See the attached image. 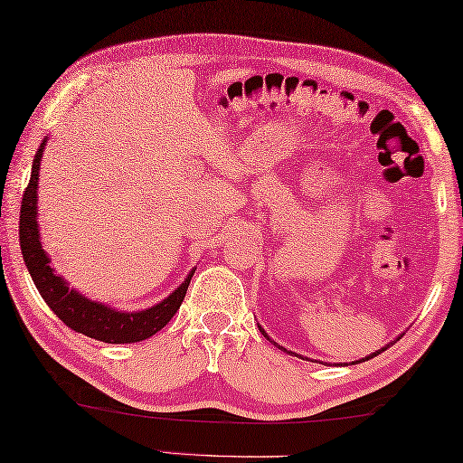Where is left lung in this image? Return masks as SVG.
<instances>
[{"mask_svg":"<svg viewBox=\"0 0 463 463\" xmlns=\"http://www.w3.org/2000/svg\"><path fill=\"white\" fill-rule=\"evenodd\" d=\"M259 329H260V333H262V335H265V337L269 339V335H267V333H265V329H262V326H260V325H259ZM397 339H400V337H397ZM397 339H395V341H397ZM273 344H275V341H273ZM275 345H277V344H275ZM277 347H279V350H281V352H288V354H296V352H289V350H286V347H283V345H277ZM387 347H389V345H385V347H381V350H376V352H373L371 355H366V358H362V360H355V362H364V360H371V358H374V355H379L381 352H385V350H387ZM296 355H300V354H296ZM321 364H323V362H321Z\"/></svg>","mask_w":463,"mask_h":463,"instance_id":"left-lung-1","label":"left lung"}]
</instances>
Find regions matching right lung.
I'll use <instances>...</instances> for the list:
<instances>
[{"mask_svg":"<svg viewBox=\"0 0 463 463\" xmlns=\"http://www.w3.org/2000/svg\"><path fill=\"white\" fill-rule=\"evenodd\" d=\"M49 138V137H47ZM47 138L41 142L37 155L33 161L31 182L24 190L23 207H20V248H23L24 265L31 273L34 286H37L43 300L47 302L55 315H58L70 329L82 333L90 339L105 341V344H137V341L153 337L161 331L184 302L194 269L186 275L165 300L145 310H116L103 302H95L82 296L80 291L68 286V281L58 275L49 265V256L43 250L41 232L37 222V188H39V167L45 151Z\"/></svg>","mask_w":463,"mask_h":463,"instance_id":"obj_1","label":"right lung"}]
</instances>
